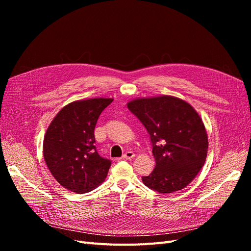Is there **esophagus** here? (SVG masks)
<instances>
[{
    "instance_id": "1",
    "label": "esophagus",
    "mask_w": 251,
    "mask_h": 251,
    "mask_svg": "<svg viewBox=\"0 0 251 251\" xmlns=\"http://www.w3.org/2000/svg\"><path fill=\"white\" fill-rule=\"evenodd\" d=\"M134 156H135V154L133 153V151H126V153L123 156H121V159H123V160H126V159H132V158H134Z\"/></svg>"
}]
</instances>
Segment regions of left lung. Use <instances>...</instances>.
<instances>
[{
	"mask_svg": "<svg viewBox=\"0 0 251 251\" xmlns=\"http://www.w3.org/2000/svg\"><path fill=\"white\" fill-rule=\"evenodd\" d=\"M127 108L150 134L156 161L142 177L144 185L160 194L187 186L206 160L208 137L200 115L185 100L161 95L135 98Z\"/></svg>",
	"mask_w": 251,
	"mask_h": 251,
	"instance_id": "left-lung-1",
	"label": "left lung"
}]
</instances>
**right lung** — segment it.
Masks as SVG:
<instances>
[{
  "label": "right lung",
  "instance_id": "right-lung-1",
  "mask_svg": "<svg viewBox=\"0 0 251 251\" xmlns=\"http://www.w3.org/2000/svg\"><path fill=\"white\" fill-rule=\"evenodd\" d=\"M113 98H90L68 103L45 134L44 159L63 187L77 194L93 191L107 177L111 161L97 153L94 128Z\"/></svg>",
  "mask_w": 251,
  "mask_h": 251
}]
</instances>
